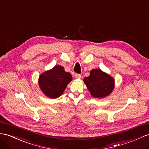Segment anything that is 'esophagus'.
<instances>
[{"instance_id": "1", "label": "esophagus", "mask_w": 149, "mask_h": 149, "mask_svg": "<svg viewBox=\"0 0 149 149\" xmlns=\"http://www.w3.org/2000/svg\"><path fill=\"white\" fill-rule=\"evenodd\" d=\"M75 78L80 79V78L82 77V75H81V74H75Z\"/></svg>"}]
</instances>
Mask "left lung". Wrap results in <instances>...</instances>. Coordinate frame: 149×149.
<instances>
[{
    "mask_svg": "<svg viewBox=\"0 0 149 149\" xmlns=\"http://www.w3.org/2000/svg\"><path fill=\"white\" fill-rule=\"evenodd\" d=\"M84 82L91 96L98 99L108 96L115 86L114 78L99 68L91 70L90 75L84 79Z\"/></svg>",
    "mask_w": 149,
    "mask_h": 149,
    "instance_id": "obj_1",
    "label": "left lung"
}]
</instances>
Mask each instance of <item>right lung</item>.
Listing matches in <instances>:
<instances>
[{
    "label": "right lung",
    "mask_w": 149,
    "mask_h": 149,
    "mask_svg": "<svg viewBox=\"0 0 149 149\" xmlns=\"http://www.w3.org/2000/svg\"><path fill=\"white\" fill-rule=\"evenodd\" d=\"M72 80V76L65 71L64 67L56 65L52 69L41 74L38 85L43 93L49 98L59 97Z\"/></svg>",
    "instance_id": "1"
}]
</instances>
